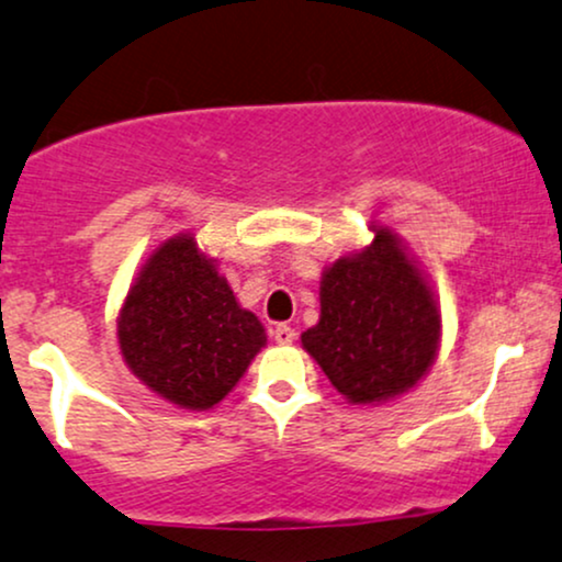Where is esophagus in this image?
Segmentation results:
<instances>
[{"label": "esophagus", "mask_w": 562, "mask_h": 562, "mask_svg": "<svg viewBox=\"0 0 562 562\" xmlns=\"http://www.w3.org/2000/svg\"><path fill=\"white\" fill-rule=\"evenodd\" d=\"M294 328L292 326H286V323H279V326L273 328V339H276V345H292L294 341Z\"/></svg>", "instance_id": "1"}]
</instances>
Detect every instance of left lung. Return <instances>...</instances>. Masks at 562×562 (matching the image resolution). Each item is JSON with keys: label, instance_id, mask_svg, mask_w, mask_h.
Returning <instances> with one entry per match:
<instances>
[{"label": "left lung", "instance_id": "obj_1", "mask_svg": "<svg viewBox=\"0 0 562 562\" xmlns=\"http://www.w3.org/2000/svg\"><path fill=\"white\" fill-rule=\"evenodd\" d=\"M336 257L321 276V318L302 349L349 405H386L413 392L439 358L441 307L431 281L389 226Z\"/></svg>", "mask_w": 562, "mask_h": 562}]
</instances>
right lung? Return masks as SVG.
I'll use <instances>...</instances> for the list:
<instances>
[{"label":"right lung","instance_id":"obj_1","mask_svg":"<svg viewBox=\"0 0 562 562\" xmlns=\"http://www.w3.org/2000/svg\"><path fill=\"white\" fill-rule=\"evenodd\" d=\"M115 326L128 371L183 411L226 400L268 345L262 323L191 231L160 241L138 266Z\"/></svg>","mask_w":562,"mask_h":562}]
</instances>
